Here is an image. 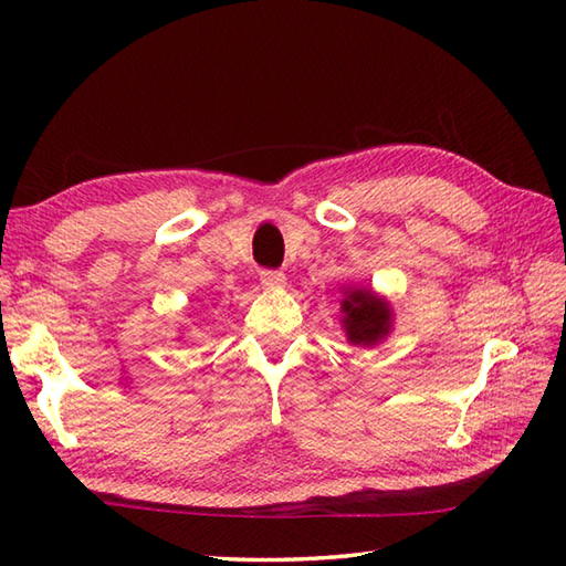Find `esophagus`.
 <instances>
[{
    "mask_svg": "<svg viewBox=\"0 0 566 566\" xmlns=\"http://www.w3.org/2000/svg\"><path fill=\"white\" fill-rule=\"evenodd\" d=\"M260 282L264 290H282V286L286 284V276L280 270H262Z\"/></svg>",
    "mask_w": 566,
    "mask_h": 566,
    "instance_id": "esophagus-1",
    "label": "esophagus"
}]
</instances>
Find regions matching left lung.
<instances>
[{"mask_svg": "<svg viewBox=\"0 0 566 566\" xmlns=\"http://www.w3.org/2000/svg\"><path fill=\"white\" fill-rule=\"evenodd\" d=\"M343 328L353 345H377L391 331V308L387 298L369 290H347L343 298Z\"/></svg>", "mask_w": 566, "mask_h": 566, "instance_id": "left-lung-1", "label": "left lung"}]
</instances>
